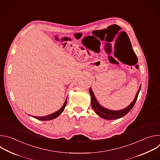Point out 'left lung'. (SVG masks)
Returning a JSON list of instances; mask_svg holds the SVG:
<instances>
[{
	"label": "left lung",
	"mask_w": 160,
	"mask_h": 160,
	"mask_svg": "<svg viewBox=\"0 0 160 160\" xmlns=\"http://www.w3.org/2000/svg\"><path fill=\"white\" fill-rule=\"evenodd\" d=\"M141 86H140V88H139V90L138 91V92H137V94H136L133 101L132 102V103L128 107L125 108L123 109L119 110V111H112V110H109V109H106V108L101 106L99 104L98 102L97 101V100L94 96V94L93 92V91L92 90V89L90 88L89 92L91 96V105H92V107L93 109L95 111V112L101 117H102L104 119H107V120L118 119L120 118L124 117L125 115H127V114L133 107L137 99H138V97L139 91L141 89Z\"/></svg>",
	"instance_id": "1"
}]
</instances>
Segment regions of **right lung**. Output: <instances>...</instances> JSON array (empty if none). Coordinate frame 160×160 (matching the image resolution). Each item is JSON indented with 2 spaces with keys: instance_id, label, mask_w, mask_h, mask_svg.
Returning <instances> with one entry per match:
<instances>
[{
  "instance_id": "obj_1",
  "label": "right lung",
  "mask_w": 160,
  "mask_h": 160,
  "mask_svg": "<svg viewBox=\"0 0 160 160\" xmlns=\"http://www.w3.org/2000/svg\"><path fill=\"white\" fill-rule=\"evenodd\" d=\"M66 102H67V99H66V101H65V102H64L63 106H62V108H61L59 110H58V111H57L56 112H55L51 114V115H48V116H45V117H34V116H32V117H34V118H36V119H38V120H42V121H48V120H53V119L56 118V117H58L60 115V114L64 111V108H65V106H66Z\"/></svg>"
}]
</instances>
